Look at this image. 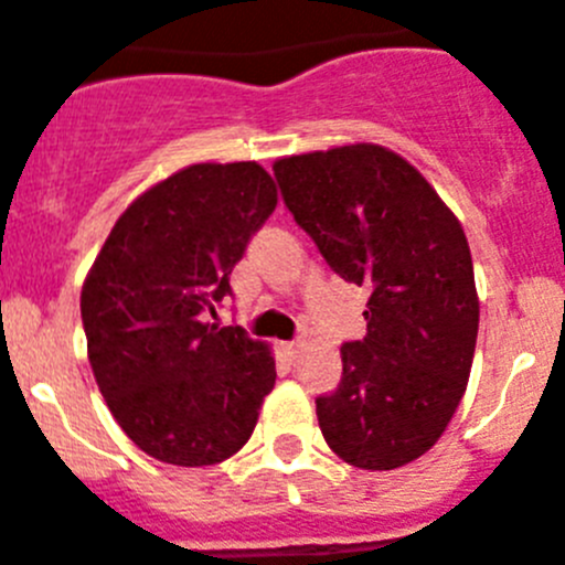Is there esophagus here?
Returning <instances> with one entry per match:
<instances>
[{"mask_svg": "<svg viewBox=\"0 0 565 565\" xmlns=\"http://www.w3.org/2000/svg\"><path fill=\"white\" fill-rule=\"evenodd\" d=\"M300 348H303V342H300V339H292V342H284V353H287L289 359H295V355L300 353Z\"/></svg>", "mask_w": 565, "mask_h": 565, "instance_id": "34e87169", "label": "esophagus"}]
</instances>
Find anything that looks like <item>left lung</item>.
<instances>
[{
  "label": "left lung",
  "mask_w": 565,
  "mask_h": 565,
  "mask_svg": "<svg viewBox=\"0 0 565 565\" xmlns=\"http://www.w3.org/2000/svg\"><path fill=\"white\" fill-rule=\"evenodd\" d=\"M273 173L328 267L370 289L366 337L342 344V381L317 397L322 436L350 467L411 463L445 434L472 370L480 303L467 234L381 146L287 157Z\"/></svg>",
  "instance_id": "1"
}]
</instances>
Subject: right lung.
Returning <instances> with one entry per match:
<instances>
[{"label":"right lung","mask_w":565,"mask_h":565,"mask_svg":"<svg viewBox=\"0 0 565 565\" xmlns=\"http://www.w3.org/2000/svg\"><path fill=\"white\" fill-rule=\"evenodd\" d=\"M276 204L256 162L190 166L131 201L87 273L79 306L98 392L157 461L210 467L254 434L276 361L210 315Z\"/></svg>","instance_id":"right-lung-1"}]
</instances>
